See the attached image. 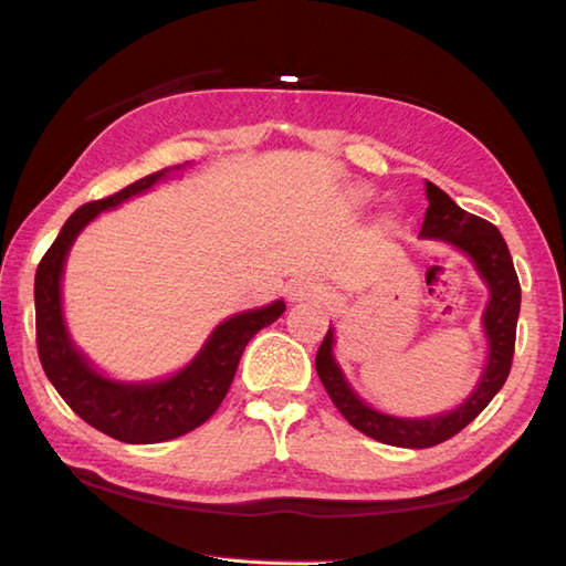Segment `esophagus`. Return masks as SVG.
I'll return each instance as SVG.
<instances>
[{"instance_id": "esophagus-1", "label": "esophagus", "mask_w": 566, "mask_h": 566, "mask_svg": "<svg viewBox=\"0 0 566 566\" xmlns=\"http://www.w3.org/2000/svg\"><path fill=\"white\" fill-rule=\"evenodd\" d=\"M286 294H290V298H296V302H302V298L318 296L321 294V284H318L316 276L296 274V276H292L290 282H286Z\"/></svg>"}]
</instances>
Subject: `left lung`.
<instances>
[{
	"mask_svg": "<svg viewBox=\"0 0 566 566\" xmlns=\"http://www.w3.org/2000/svg\"><path fill=\"white\" fill-rule=\"evenodd\" d=\"M428 195V211L420 235L436 238L442 243H450L464 255L472 258L476 272L489 286V304L484 311V333L489 340V359L479 379L476 389L464 403H460L450 413L432 416V418H396L379 413L367 406L359 396L350 389L343 369L333 357L335 335L328 328L316 353V371L326 387L331 401L345 416L347 423L365 432L367 438L396 444V448L423 450L440 444L457 436L472 420L484 411L489 401L494 399L499 389L506 384L513 350H515V323L521 314V282L513 268V258L509 252L506 240L499 233L494 223L479 219L474 213L464 209L444 195L440 187L426 182Z\"/></svg>",
	"mask_w": 566,
	"mask_h": 566,
	"instance_id": "obj_1",
	"label": "left lung"
}]
</instances>
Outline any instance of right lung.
<instances>
[{"label":"right lung","instance_id":"right-lung-1","mask_svg":"<svg viewBox=\"0 0 566 566\" xmlns=\"http://www.w3.org/2000/svg\"><path fill=\"white\" fill-rule=\"evenodd\" d=\"M167 170L153 172L116 195L90 201L65 221L35 270V345L45 377L84 423L130 444L165 442L199 428L226 399L235 369L252 335L284 314V302L243 311L223 321L191 363L163 381L126 384L102 377L72 345L60 302L65 258L77 233L104 209L150 189Z\"/></svg>","mask_w":566,"mask_h":566}]
</instances>
